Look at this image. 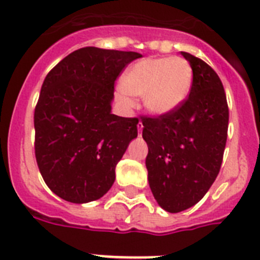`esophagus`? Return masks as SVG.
<instances>
[{
  "label": "esophagus",
  "mask_w": 260,
  "mask_h": 260,
  "mask_svg": "<svg viewBox=\"0 0 260 260\" xmlns=\"http://www.w3.org/2000/svg\"><path fill=\"white\" fill-rule=\"evenodd\" d=\"M137 127H138V133H139V135H141L142 134V130H143V123L139 122V123H138Z\"/></svg>",
  "instance_id": "34e87169"
}]
</instances>
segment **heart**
Here are the masks:
<instances>
[{
  "label": "heart",
  "instance_id": "1",
  "mask_svg": "<svg viewBox=\"0 0 260 260\" xmlns=\"http://www.w3.org/2000/svg\"><path fill=\"white\" fill-rule=\"evenodd\" d=\"M119 95L143 96L148 113L162 117L176 112L189 96L192 69L181 57H148L135 62L122 75Z\"/></svg>",
  "mask_w": 260,
  "mask_h": 260
}]
</instances>
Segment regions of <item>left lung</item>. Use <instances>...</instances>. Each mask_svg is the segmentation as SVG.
I'll return each mask as SVG.
<instances>
[{
  "mask_svg": "<svg viewBox=\"0 0 260 260\" xmlns=\"http://www.w3.org/2000/svg\"><path fill=\"white\" fill-rule=\"evenodd\" d=\"M181 54L192 69L189 98L168 116L142 118L148 183L158 206L171 213L192 207L215 182L229 121L219 75L198 57Z\"/></svg>",
  "mask_w": 260,
  "mask_h": 260,
  "instance_id": "left-lung-1",
  "label": "left lung"
}]
</instances>
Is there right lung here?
<instances>
[{"mask_svg": "<svg viewBox=\"0 0 260 260\" xmlns=\"http://www.w3.org/2000/svg\"><path fill=\"white\" fill-rule=\"evenodd\" d=\"M137 52L86 47L48 73L35 108V156L50 190L88 203L107 194L116 165L138 137V118L112 113L114 82Z\"/></svg>", "mask_w": 260, "mask_h": 260, "instance_id": "1", "label": "right lung"}]
</instances>
